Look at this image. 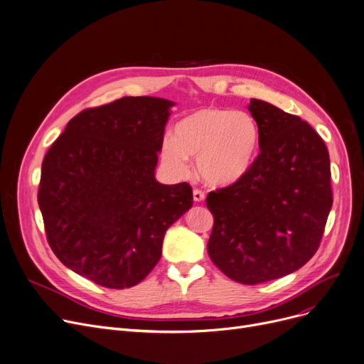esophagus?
Returning a JSON list of instances; mask_svg holds the SVG:
<instances>
[{
  "instance_id": "obj_1",
  "label": "esophagus",
  "mask_w": 364,
  "mask_h": 364,
  "mask_svg": "<svg viewBox=\"0 0 364 364\" xmlns=\"http://www.w3.org/2000/svg\"><path fill=\"white\" fill-rule=\"evenodd\" d=\"M193 197H194V200L196 201H203L204 198H205V194L201 191V189H194V191H193Z\"/></svg>"
}]
</instances>
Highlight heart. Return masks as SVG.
Masks as SVG:
<instances>
[{"label": "heart", "instance_id": "obj_1", "mask_svg": "<svg viewBox=\"0 0 364 364\" xmlns=\"http://www.w3.org/2000/svg\"><path fill=\"white\" fill-rule=\"evenodd\" d=\"M261 129L247 111L204 107L183 117L175 127V137L161 145L163 160L179 175L189 171V159L197 157L201 179L215 186H227L252 168Z\"/></svg>", "mask_w": 364, "mask_h": 364}]
</instances>
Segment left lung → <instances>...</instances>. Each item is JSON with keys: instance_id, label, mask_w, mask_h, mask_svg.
Returning <instances> with one entry per match:
<instances>
[{"instance_id": "8db88e82", "label": "left lung", "mask_w": 364, "mask_h": 364, "mask_svg": "<svg viewBox=\"0 0 364 364\" xmlns=\"http://www.w3.org/2000/svg\"><path fill=\"white\" fill-rule=\"evenodd\" d=\"M261 129L246 175L209 193L207 252L231 280L257 284L304 267L317 252L332 209L331 160L318 133L298 115L252 99Z\"/></svg>"}]
</instances>
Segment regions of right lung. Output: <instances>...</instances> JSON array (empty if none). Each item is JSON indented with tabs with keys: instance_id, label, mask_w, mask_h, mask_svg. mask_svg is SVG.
<instances>
[{
	"instance_id": "add662e5",
	"label": "right lung",
	"mask_w": 364,
	"mask_h": 364,
	"mask_svg": "<svg viewBox=\"0 0 364 364\" xmlns=\"http://www.w3.org/2000/svg\"><path fill=\"white\" fill-rule=\"evenodd\" d=\"M171 100L121 97L66 124L41 166L38 205L48 245L74 272L108 289L141 283L193 188L155 181Z\"/></svg>"
}]
</instances>
